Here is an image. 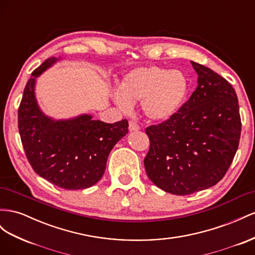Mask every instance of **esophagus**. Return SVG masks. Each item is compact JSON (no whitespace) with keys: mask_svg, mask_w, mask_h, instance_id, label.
Listing matches in <instances>:
<instances>
[{"mask_svg":"<svg viewBox=\"0 0 255 255\" xmlns=\"http://www.w3.org/2000/svg\"><path fill=\"white\" fill-rule=\"evenodd\" d=\"M128 128H129L130 132H132V130H138V129L140 128V127H139L138 125H137L136 121L130 120V121L128 122Z\"/></svg>","mask_w":255,"mask_h":255,"instance_id":"obj_1","label":"esophagus"}]
</instances>
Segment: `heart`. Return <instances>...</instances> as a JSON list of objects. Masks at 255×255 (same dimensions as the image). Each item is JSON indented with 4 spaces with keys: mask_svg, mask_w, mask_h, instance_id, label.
<instances>
[{
    "mask_svg": "<svg viewBox=\"0 0 255 255\" xmlns=\"http://www.w3.org/2000/svg\"><path fill=\"white\" fill-rule=\"evenodd\" d=\"M120 92L114 100L121 109L128 111L130 103L141 102L143 114L154 121H165L181 107L188 93V80L177 70L157 66L138 67L122 78Z\"/></svg>",
    "mask_w": 255,
    "mask_h": 255,
    "instance_id": "b5f03b06",
    "label": "heart"
}]
</instances>
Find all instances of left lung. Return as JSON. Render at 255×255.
Wrapping results in <instances>:
<instances>
[{"label": "left lung", "mask_w": 255, "mask_h": 255, "mask_svg": "<svg viewBox=\"0 0 255 255\" xmlns=\"http://www.w3.org/2000/svg\"><path fill=\"white\" fill-rule=\"evenodd\" d=\"M197 87L169 119L150 126V148L143 164L156 187L189 195L217 184L238 149L242 120L230 82L196 62Z\"/></svg>", "instance_id": "left-lung-1"}]
</instances>
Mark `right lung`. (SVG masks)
Wrapping results in <instances>:
<instances>
[{
    "label": "right lung",
    "instance_id": "1",
    "mask_svg": "<svg viewBox=\"0 0 255 255\" xmlns=\"http://www.w3.org/2000/svg\"><path fill=\"white\" fill-rule=\"evenodd\" d=\"M58 59L49 58L33 71L18 109V128L26 159L37 175L65 190L92 187L104 175L115 144L128 132L127 119L115 123L82 115L52 120L36 103V78Z\"/></svg>",
    "mask_w": 255,
    "mask_h": 255
}]
</instances>
